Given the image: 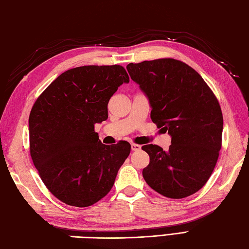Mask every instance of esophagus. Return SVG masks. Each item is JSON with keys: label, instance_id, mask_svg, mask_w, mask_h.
Here are the masks:
<instances>
[{"label": "esophagus", "instance_id": "1", "mask_svg": "<svg viewBox=\"0 0 249 249\" xmlns=\"http://www.w3.org/2000/svg\"><path fill=\"white\" fill-rule=\"evenodd\" d=\"M131 148H132V151H134V152H138V151H141V145H139V144H131Z\"/></svg>", "mask_w": 249, "mask_h": 249}]
</instances>
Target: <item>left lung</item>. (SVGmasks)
<instances>
[{"mask_svg": "<svg viewBox=\"0 0 249 249\" xmlns=\"http://www.w3.org/2000/svg\"><path fill=\"white\" fill-rule=\"evenodd\" d=\"M126 70L151 105V119L168 131V151L142 147L149 155L143 178L169 198L196 193L212 176L221 148L223 117L213 91L198 72L172 58L129 64Z\"/></svg>", "mask_w": 249, "mask_h": 249, "instance_id": "8db88e82", "label": "left lung"}]
</instances>
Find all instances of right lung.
<instances>
[{
    "instance_id": "add662e5",
    "label": "right lung",
    "mask_w": 249,
    "mask_h": 249,
    "mask_svg": "<svg viewBox=\"0 0 249 249\" xmlns=\"http://www.w3.org/2000/svg\"><path fill=\"white\" fill-rule=\"evenodd\" d=\"M125 69L82 66L63 72L37 98L29 116L30 154L42 181L63 203L88 207L108 194L131 145H105L94 124L108 118L107 105Z\"/></svg>"
}]
</instances>
